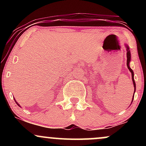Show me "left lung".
I'll use <instances>...</instances> for the list:
<instances>
[{"instance_id":"8db88e82","label":"left lung","mask_w":146,"mask_h":146,"mask_svg":"<svg viewBox=\"0 0 146 146\" xmlns=\"http://www.w3.org/2000/svg\"><path fill=\"white\" fill-rule=\"evenodd\" d=\"M125 48H126V57H127V67L129 69V71H130V73H131L132 74V83H133V86L135 87V91H134V95H135V90H136V84H135V80H134V72L132 71V69H131V68L130 67V60H131V53H130V51L129 49V46L127 45L126 44H125ZM133 95V96H132V102H131V104L132 101H133V99H134V96L135 95Z\"/></svg>"}]
</instances>
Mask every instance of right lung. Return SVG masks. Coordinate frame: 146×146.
Returning <instances> with one entry per match:
<instances>
[{
	"label": "right lung",
	"mask_w": 146,
	"mask_h": 146,
	"mask_svg": "<svg viewBox=\"0 0 146 146\" xmlns=\"http://www.w3.org/2000/svg\"><path fill=\"white\" fill-rule=\"evenodd\" d=\"M14 101H15V102H16V104H17V105L18 106H20V107H21V106H20V104H18V102L16 101V100H15V98H14Z\"/></svg>",
	"instance_id": "add662e5"
}]
</instances>
